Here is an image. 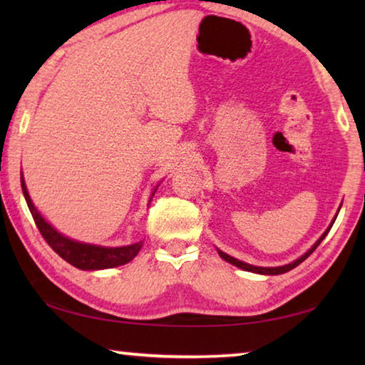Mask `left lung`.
Masks as SVG:
<instances>
[{
  "label": "left lung",
  "instance_id": "obj_1",
  "mask_svg": "<svg viewBox=\"0 0 365 365\" xmlns=\"http://www.w3.org/2000/svg\"><path fill=\"white\" fill-rule=\"evenodd\" d=\"M338 215V214H336ZM336 215L335 217H333V220H331V224L327 227V230L322 233V237H320L316 243H314L312 246H311V250H307L304 255H302L301 257H298L296 259V261H293V262H289V264H285V265H279V267H259V265H251V264H248V262H243V261H238L237 257H233V256H228L227 252H224V251H220V250H217V252H219V256L224 259V261H227V262H230V264H233V265H237V267H240V269H243V270H246V272H252V274H261V275H280V274H285V272H289L292 269H294V267H298V265L302 262V261H306V259L312 255L314 251H316V248L317 246L322 243V240L327 237V233L330 232V228H331V225L335 224V219H336Z\"/></svg>",
  "mask_w": 365,
  "mask_h": 365
}]
</instances>
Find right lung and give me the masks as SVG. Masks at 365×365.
<instances>
[{"label": "right lung", "mask_w": 365, "mask_h": 365, "mask_svg": "<svg viewBox=\"0 0 365 365\" xmlns=\"http://www.w3.org/2000/svg\"><path fill=\"white\" fill-rule=\"evenodd\" d=\"M21 187L24 197H26L27 206L32 212V217L35 220L36 227H38L40 233L43 238L46 240V243L51 246V248L58 252V255L72 264L73 267L80 270H103V269H113L119 267L127 262H130L132 259L138 255V251L143 246V242L132 243L127 246H100V245H91V243H83L77 242V240H72L66 237L61 232H58L49 222L43 217L38 209L35 207L32 202V197L29 195L26 180H24V175L21 174ZM159 185L153 190L150 202L153 200L154 193H156Z\"/></svg>", "instance_id": "obj_1"}]
</instances>
